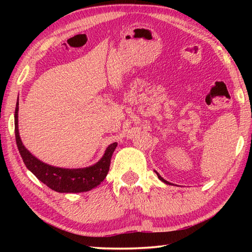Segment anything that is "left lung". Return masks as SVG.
Segmentation results:
<instances>
[{
    "instance_id": "obj_1",
    "label": "left lung",
    "mask_w": 252,
    "mask_h": 252,
    "mask_svg": "<svg viewBox=\"0 0 252 252\" xmlns=\"http://www.w3.org/2000/svg\"><path fill=\"white\" fill-rule=\"evenodd\" d=\"M156 173H157V176H158V178H159V179H160V180H161V181H162V182H164V183H167V185H171V183H170V182H168V181H165V180H164V179H163V178H162V177H161V176H160V174H159V173H158V172H157V171H156Z\"/></svg>"
}]
</instances>
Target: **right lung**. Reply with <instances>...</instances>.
Segmentation results:
<instances>
[{
	"instance_id": "obj_1",
	"label": "right lung",
	"mask_w": 252,
	"mask_h": 252,
	"mask_svg": "<svg viewBox=\"0 0 252 252\" xmlns=\"http://www.w3.org/2000/svg\"><path fill=\"white\" fill-rule=\"evenodd\" d=\"M18 112L19 102L16 104L14 113L15 125V140L19 152L22 157L24 164L41 182L48 186L57 192L61 193H78L90 191L104 180L109 172L111 158L116 148L117 142L111 143L106 148L103 157L95 164L87 168L79 169H64L58 168L53 165L46 164L34 157L27 148L23 146L22 140L20 138L19 126H18Z\"/></svg>"
}]
</instances>
